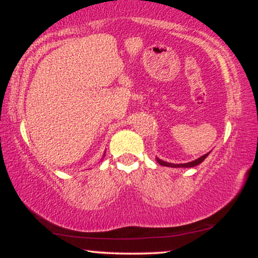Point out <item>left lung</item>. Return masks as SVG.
Here are the masks:
<instances>
[{"instance_id":"8db88e82","label":"left lung","mask_w":258,"mask_h":258,"mask_svg":"<svg viewBox=\"0 0 258 258\" xmlns=\"http://www.w3.org/2000/svg\"><path fill=\"white\" fill-rule=\"evenodd\" d=\"M209 154L210 153H207V154H205V155L200 156L199 159L194 160V161H190V162H185V164H171V162H166V161H164V160H161V159H159V158H156V161H158L159 165H161V166L174 167V168H178V167L189 168V167H195V166H198V165H199V164H201V162H203L204 160H205L207 156H209Z\"/></svg>"}]
</instances>
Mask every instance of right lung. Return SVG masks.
<instances>
[{
    "label": "right lung",
    "mask_w": 258,
    "mask_h": 258,
    "mask_svg": "<svg viewBox=\"0 0 258 258\" xmlns=\"http://www.w3.org/2000/svg\"><path fill=\"white\" fill-rule=\"evenodd\" d=\"M104 155H105V153H104ZM104 155H103V156H104Z\"/></svg>",
    "instance_id": "add662e5"
}]
</instances>
